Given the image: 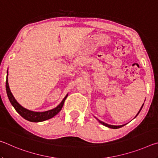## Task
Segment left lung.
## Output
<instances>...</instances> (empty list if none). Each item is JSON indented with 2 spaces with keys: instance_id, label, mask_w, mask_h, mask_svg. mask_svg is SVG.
<instances>
[{
  "instance_id": "left-lung-1",
  "label": "left lung",
  "mask_w": 158,
  "mask_h": 158,
  "mask_svg": "<svg viewBox=\"0 0 158 158\" xmlns=\"http://www.w3.org/2000/svg\"><path fill=\"white\" fill-rule=\"evenodd\" d=\"M144 104V103H143ZM143 105L141 106V109H140V110L139 111V112L137 113V114L136 115V116L135 117V118H136L137 116V115L139 114V112L141 111V109H142V107H143ZM98 119V118H97ZM99 121V120H98ZM99 122L101 124H102L103 125H105V126H106V127H109V128H113V129H118V128H120V127H122L123 126H124L125 125H109V124H107V123H104V122H102V121H99Z\"/></svg>"
}]
</instances>
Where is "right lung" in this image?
Wrapping results in <instances>:
<instances>
[{
  "mask_svg": "<svg viewBox=\"0 0 158 158\" xmlns=\"http://www.w3.org/2000/svg\"><path fill=\"white\" fill-rule=\"evenodd\" d=\"M6 92L7 97L9 98V100L10 103L12 104V105L14 106L15 110L17 111L19 114L21 116H22L23 118L27 120L28 121L31 122H41L46 121V120L50 119L55 116L58 112H59L61 109H62L63 104L65 102V99L68 97V94H67L65 98H63L62 102L58 105L56 107L51 109L49 111H43V112H37V111H33L31 110H28V109H26V108L23 107L22 106L20 105L18 103V102L15 100V98L13 96L12 93L10 91L9 84H8V79H7H7H6Z\"/></svg>",
  "mask_w": 158,
  "mask_h": 158,
  "instance_id": "add662e5",
  "label": "right lung"
}]
</instances>
